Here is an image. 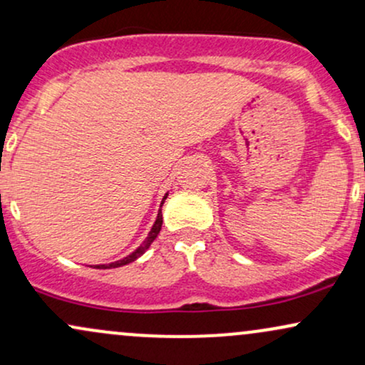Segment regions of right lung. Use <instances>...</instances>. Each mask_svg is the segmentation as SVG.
Returning <instances> with one entry per match:
<instances>
[{"label": "right lung", "instance_id": "right-lung-1", "mask_svg": "<svg viewBox=\"0 0 365 365\" xmlns=\"http://www.w3.org/2000/svg\"><path fill=\"white\" fill-rule=\"evenodd\" d=\"M166 197H168V194H165L163 200H161V205H160V207H163V204H165ZM161 225H163V214H161V209H160V210H158V216H156V221H155V225H153L151 231L148 232V238L143 241V245H140V247L135 248L133 253H130V255H127V257L122 258V260H117V262H112V263H103V265H95L93 269H117V267L127 265V263H130V262L138 260V258L140 257V255H144V253H146V250H148L149 247H151V243H153V241L156 240L158 232H160V230H161Z\"/></svg>", "mask_w": 365, "mask_h": 365}]
</instances>
